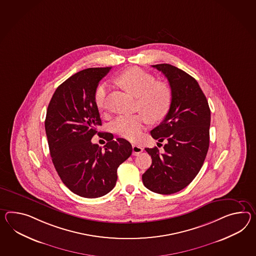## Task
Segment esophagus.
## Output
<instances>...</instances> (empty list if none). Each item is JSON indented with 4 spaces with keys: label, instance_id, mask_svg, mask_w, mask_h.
<instances>
[{
    "label": "esophagus",
    "instance_id": "34e87169",
    "mask_svg": "<svg viewBox=\"0 0 256 256\" xmlns=\"http://www.w3.org/2000/svg\"><path fill=\"white\" fill-rule=\"evenodd\" d=\"M132 154H133V156H138V154H140L142 150H144V148L142 147H140V146H138V145H136V144H133L132 145Z\"/></svg>",
    "mask_w": 256,
    "mask_h": 256
}]
</instances>
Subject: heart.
<instances>
[{"instance_id":"obj_1","label":"heart","mask_w":256,"mask_h":256,"mask_svg":"<svg viewBox=\"0 0 256 256\" xmlns=\"http://www.w3.org/2000/svg\"><path fill=\"white\" fill-rule=\"evenodd\" d=\"M116 82L128 92L137 97L138 107L144 112L124 114L114 119L112 130L120 137L136 142L144 130L146 116L150 122L156 123L166 118L171 102V88L156 82V78L140 68H130L116 76ZM107 84L100 83L94 92V102L99 109L106 106Z\"/></svg>"}]
</instances>
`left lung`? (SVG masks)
Here are the masks:
<instances>
[{"label":"left lung","mask_w":256,"mask_h":256,"mask_svg":"<svg viewBox=\"0 0 256 256\" xmlns=\"http://www.w3.org/2000/svg\"><path fill=\"white\" fill-rule=\"evenodd\" d=\"M152 68L168 78L172 102L164 119L150 130L152 137L166 144L164 152L145 148L152 161L142 174V182L152 192L168 195L187 187L202 168L209 148L211 112L192 76L168 64Z\"/></svg>","instance_id":"obj_1"}]
</instances>
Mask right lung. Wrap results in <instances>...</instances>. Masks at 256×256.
<instances>
[{
	"instance_id": "1",
	"label": "right lung",
	"mask_w": 256,
	"mask_h": 256,
	"mask_svg": "<svg viewBox=\"0 0 256 256\" xmlns=\"http://www.w3.org/2000/svg\"><path fill=\"white\" fill-rule=\"evenodd\" d=\"M111 68L82 70L57 88L48 106L45 131L52 161L62 183L84 198L111 192L119 166L131 156L132 146L111 133H102L104 148L92 142L102 126L94 92ZM99 134V132H98Z\"/></svg>"
}]
</instances>
